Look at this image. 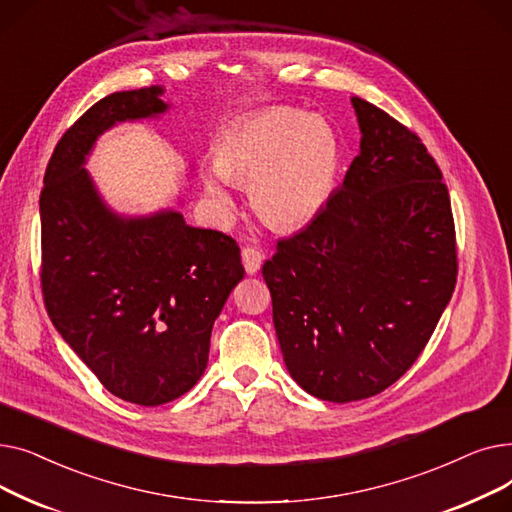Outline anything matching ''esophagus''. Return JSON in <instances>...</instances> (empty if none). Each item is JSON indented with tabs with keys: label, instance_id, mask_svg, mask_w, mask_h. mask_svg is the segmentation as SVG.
Instances as JSON below:
<instances>
[{
	"label": "esophagus",
	"instance_id": "34e87169",
	"mask_svg": "<svg viewBox=\"0 0 512 512\" xmlns=\"http://www.w3.org/2000/svg\"><path fill=\"white\" fill-rule=\"evenodd\" d=\"M263 263V253L255 247H245L242 249V265H245L247 274H257V270Z\"/></svg>",
	"mask_w": 512,
	"mask_h": 512
}]
</instances>
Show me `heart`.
I'll return each instance as SVG.
<instances>
[{
	"mask_svg": "<svg viewBox=\"0 0 512 512\" xmlns=\"http://www.w3.org/2000/svg\"><path fill=\"white\" fill-rule=\"evenodd\" d=\"M338 161V139L328 120L274 107L224 134L203 182L220 205H230L228 182L251 184V203L261 218L272 228L292 230L326 207Z\"/></svg>",
	"mask_w": 512,
	"mask_h": 512,
	"instance_id": "heart-1",
	"label": "heart"
}]
</instances>
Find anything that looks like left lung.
<instances>
[{
    "instance_id": "1",
    "label": "left lung",
    "mask_w": 512,
    "mask_h": 512,
    "mask_svg": "<svg viewBox=\"0 0 512 512\" xmlns=\"http://www.w3.org/2000/svg\"><path fill=\"white\" fill-rule=\"evenodd\" d=\"M361 153L301 232L263 263L284 363L303 390L351 402L423 353L459 274L448 188L417 134L353 97Z\"/></svg>"
}]
</instances>
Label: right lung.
Listing matches in <instances>:
<instances>
[{
    "label": "right lung",
    "mask_w": 512,
    "mask_h": 512,
    "mask_svg": "<svg viewBox=\"0 0 512 512\" xmlns=\"http://www.w3.org/2000/svg\"><path fill=\"white\" fill-rule=\"evenodd\" d=\"M161 87L118 91L58 141L41 188V292L51 324L105 390L157 407L191 390L215 317L245 276L236 240L178 211L120 218L83 168L103 130L166 112Z\"/></svg>",
    "instance_id": "right-lung-1"
}]
</instances>
